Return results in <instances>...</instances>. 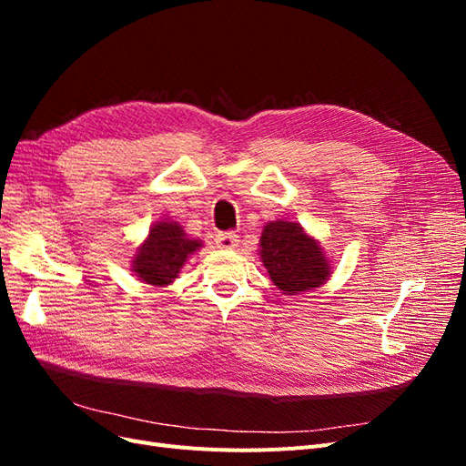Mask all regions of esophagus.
I'll use <instances>...</instances> for the list:
<instances>
[{
	"label": "esophagus",
	"mask_w": 466,
	"mask_h": 466,
	"mask_svg": "<svg viewBox=\"0 0 466 466\" xmlns=\"http://www.w3.org/2000/svg\"><path fill=\"white\" fill-rule=\"evenodd\" d=\"M216 247L223 248V250H231V248L238 247V235H235L233 231L218 233L216 235Z\"/></svg>",
	"instance_id": "esophagus-1"
}]
</instances>
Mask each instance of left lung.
Wrapping results in <instances>:
<instances>
[{"label": "left lung", "mask_w": 466, "mask_h": 466, "mask_svg": "<svg viewBox=\"0 0 466 466\" xmlns=\"http://www.w3.org/2000/svg\"><path fill=\"white\" fill-rule=\"evenodd\" d=\"M260 257L274 286L288 295L319 288L330 274L315 238L293 221H270L260 237Z\"/></svg>", "instance_id": "1"}]
</instances>
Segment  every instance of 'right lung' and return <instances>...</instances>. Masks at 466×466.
I'll list each match as a JSON object with an SVG mask.
<instances>
[{"mask_svg":"<svg viewBox=\"0 0 466 466\" xmlns=\"http://www.w3.org/2000/svg\"><path fill=\"white\" fill-rule=\"evenodd\" d=\"M200 247L202 243L188 238L177 221H159L134 257V272L146 284L168 286Z\"/></svg>","mask_w":466,"mask_h":466,"instance_id":"1","label":"right lung"}]
</instances>
